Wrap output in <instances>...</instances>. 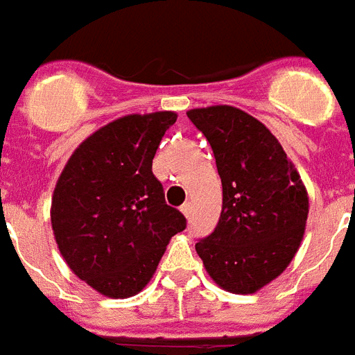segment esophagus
<instances>
[{
	"instance_id": "esophagus-1",
	"label": "esophagus",
	"mask_w": 355,
	"mask_h": 355,
	"mask_svg": "<svg viewBox=\"0 0 355 355\" xmlns=\"http://www.w3.org/2000/svg\"><path fill=\"white\" fill-rule=\"evenodd\" d=\"M181 212H183V216H185V218H191V214H192L191 203H185V205H181Z\"/></svg>"
}]
</instances>
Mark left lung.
<instances>
[{
  "label": "left lung",
  "mask_w": 355,
  "mask_h": 355,
  "mask_svg": "<svg viewBox=\"0 0 355 355\" xmlns=\"http://www.w3.org/2000/svg\"><path fill=\"white\" fill-rule=\"evenodd\" d=\"M211 144L223 205L212 234L196 243L222 290L257 293L284 271L304 236L310 198L282 144L240 107L187 112Z\"/></svg>",
  "instance_id": "left-lung-1"
}]
</instances>
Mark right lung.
Listing matches in <instances>:
<instances>
[{"mask_svg":"<svg viewBox=\"0 0 355 355\" xmlns=\"http://www.w3.org/2000/svg\"><path fill=\"white\" fill-rule=\"evenodd\" d=\"M175 112L132 113L82 141L51 200V225L69 269L110 299L137 295L187 220L166 205L152 159Z\"/></svg>","mask_w":355,"mask_h":355,"instance_id":"right-lung-1","label":"right lung"}]
</instances>
